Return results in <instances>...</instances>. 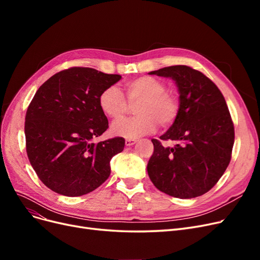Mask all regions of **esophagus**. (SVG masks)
<instances>
[{
  "label": "esophagus",
  "instance_id": "obj_1",
  "mask_svg": "<svg viewBox=\"0 0 260 260\" xmlns=\"http://www.w3.org/2000/svg\"><path fill=\"white\" fill-rule=\"evenodd\" d=\"M137 142V140L136 139H125V141H124V144L127 145V146H130V145H133Z\"/></svg>",
  "mask_w": 260,
  "mask_h": 260
}]
</instances>
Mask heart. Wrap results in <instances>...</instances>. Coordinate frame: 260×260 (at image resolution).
<instances>
[{
    "label": "heart",
    "instance_id": "b5f03b06",
    "mask_svg": "<svg viewBox=\"0 0 260 260\" xmlns=\"http://www.w3.org/2000/svg\"><path fill=\"white\" fill-rule=\"evenodd\" d=\"M125 94L130 104L138 103L137 117L125 118L112 125L113 133L128 139L153 133L158 123L162 127L171 124L179 114V100L167 90L158 78L143 76L124 84ZM123 93L116 85H109L101 92L99 104L107 117L120 119L128 112L129 104Z\"/></svg>",
    "mask_w": 260,
    "mask_h": 260
}]
</instances>
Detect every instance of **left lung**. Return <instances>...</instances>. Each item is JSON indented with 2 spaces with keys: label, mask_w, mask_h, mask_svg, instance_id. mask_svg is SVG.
Listing matches in <instances>:
<instances>
[{
  "label": "left lung",
  "mask_w": 260,
  "mask_h": 260,
  "mask_svg": "<svg viewBox=\"0 0 260 260\" xmlns=\"http://www.w3.org/2000/svg\"><path fill=\"white\" fill-rule=\"evenodd\" d=\"M149 75L174 79L180 93L179 114L159 139L177 141L174 147L153 139L147 174L159 191L178 199L207 193L229 166L234 125L218 86L190 66L165 67Z\"/></svg>",
  "instance_id": "1"
}]
</instances>
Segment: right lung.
I'll list each match as a JSON object with an SVG mask.
<instances>
[{"label":"right lung","instance_id":"add662e5","mask_svg":"<svg viewBox=\"0 0 260 260\" xmlns=\"http://www.w3.org/2000/svg\"><path fill=\"white\" fill-rule=\"evenodd\" d=\"M121 79L89 67L55 74L38 89L26 113V149L44 185L66 196L88 194L111 175L112 157L124 139L94 143L108 129L99 104L101 92Z\"/></svg>","mask_w":260,"mask_h":260}]
</instances>
